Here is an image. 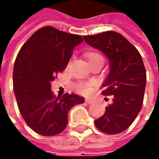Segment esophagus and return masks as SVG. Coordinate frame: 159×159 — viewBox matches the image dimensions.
<instances>
[{
  "label": "esophagus",
  "instance_id": "obj_1",
  "mask_svg": "<svg viewBox=\"0 0 159 159\" xmlns=\"http://www.w3.org/2000/svg\"><path fill=\"white\" fill-rule=\"evenodd\" d=\"M85 101H86V102H88V103H92V102H93V100H91V99H89V98H87V99H86Z\"/></svg>",
  "mask_w": 159,
  "mask_h": 159
}]
</instances>
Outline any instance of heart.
<instances>
[{"label":"heart","mask_w":159,"mask_h":159,"mask_svg":"<svg viewBox=\"0 0 159 159\" xmlns=\"http://www.w3.org/2000/svg\"><path fill=\"white\" fill-rule=\"evenodd\" d=\"M97 57H101L99 54L97 53H90L89 54V59ZM75 89L80 94H89L91 91V87L89 84H85V83H77L75 85Z\"/></svg>","instance_id":"heart-1"}]
</instances>
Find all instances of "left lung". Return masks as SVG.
Returning <instances> with one entry per match:
<instances>
[{"label":"left lung","instance_id":"8db88e82","mask_svg":"<svg viewBox=\"0 0 159 159\" xmlns=\"http://www.w3.org/2000/svg\"><path fill=\"white\" fill-rule=\"evenodd\" d=\"M91 47L109 59L110 71L102 84L103 95H113L95 126L102 133L116 134L126 130L136 119L143 102L146 70L140 53L124 36L109 31L83 36Z\"/></svg>","mask_w":159,"mask_h":159}]
</instances>
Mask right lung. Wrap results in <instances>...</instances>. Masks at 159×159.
I'll return each instance as SVG.
<instances>
[{
	"label": "right lung",
	"mask_w": 159,
	"mask_h": 159,
	"mask_svg": "<svg viewBox=\"0 0 159 159\" xmlns=\"http://www.w3.org/2000/svg\"><path fill=\"white\" fill-rule=\"evenodd\" d=\"M81 36L52 26L36 31L22 46L13 70V90L23 119L35 133L53 136L67 126L68 112L84 98L75 94L56 97L51 81L66 68Z\"/></svg>",
	"instance_id": "add662e5"
}]
</instances>
